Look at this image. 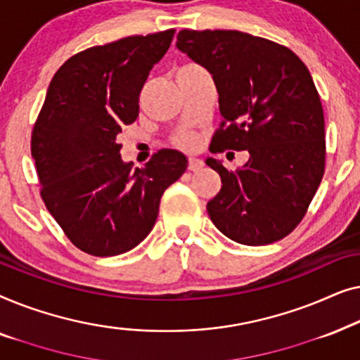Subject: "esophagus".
<instances>
[{
	"mask_svg": "<svg viewBox=\"0 0 360 360\" xmlns=\"http://www.w3.org/2000/svg\"><path fill=\"white\" fill-rule=\"evenodd\" d=\"M203 167H205V162L198 159V157H190V159H188V169L191 172H198V170L203 169Z\"/></svg>",
	"mask_w": 360,
	"mask_h": 360,
	"instance_id": "1",
	"label": "esophagus"
}]
</instances>
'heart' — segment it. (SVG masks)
<instances>
[{
	"label": "heart",
	"instance_id": "b5f03b06",
	"mask_svg": "<svg viewBox=\"0 0 360 360\" xmlns=\"http://www.w3.org/2000/svg\"><path fill=\"white\" fill-rule=\"evenodd\" d=\"M180 142H181V144H184V146H193L195 139H193V137H191L190 134H185V136L180 137Z\"/></svg>",
	"mask_w": 360,
	"mask_h": 360
}]
</instances>
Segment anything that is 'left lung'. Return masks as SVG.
Wrapping results in <instances>:
<instances>
[{
	"instance_id": "8db88e82",
	"label": "left lung",
	"mask_w": 360,
	"mask_h": 360,
	"mask_svg": "<svg viewBox=\"0 0 360 360\" xmlns=\"http://www.w3.org/2000/svg\"><path fill=\"white\" fill-rule=\"evenodd\" d=\"M176 47L213 75L223 121L210 152L248 150L236 172L208 157L221 190L206 210L224 236L245 245L283 239L300 224L326 162L321 100L297 53L239 31L184 29Z\"/></svg>"
}]
</instances>
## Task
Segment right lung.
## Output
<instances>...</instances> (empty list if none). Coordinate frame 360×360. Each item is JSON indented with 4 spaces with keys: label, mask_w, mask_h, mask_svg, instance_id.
<instances>
[{
    "label": "right lung",
    "mask_w": 360,
    "mask_h": 360,
    "mask_svg": "<svg viewBox=\"0 0 360 360\" xmlns=\"http://www.w3.org/2000/svg\"><path fill=\"white\" fill-rule=\"evenodd\" d=\"M175 29L75 53L49 85L31 137L41 196L73 245L96 257L134 249L154 228L164 191L188 167L162 149L142 169L121 160L116 136L136 121L149 72Z\"/></svg>",
    "instance_id": "1"
}]
</instances>
